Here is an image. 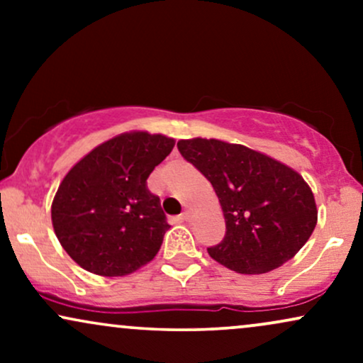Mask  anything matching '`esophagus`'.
I'll list each match as a JSON object with an SVG mask.
<instances>
[{
    "label": "esophagus",
    "mask_w": 363,
    "mask_h": 363,
    "mask_svg": "<svg viewBox=\"0 0 363 363\" xmlns=\"http://www.w3.org/2000/svg\"><path fill=\"white\" fill-rule=\"evenodd\" d=\"M182 216V220H186V222H189V220H193V216H194V213L191 210H186L184 213L181 215Z\"/></svg>",
    "instance_id": "esophagus-1"
}]
</instances>
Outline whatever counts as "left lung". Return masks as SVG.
<instances>
[{
  "instance_id": "obj_1",
  "label": "left lung",
  "mask_w": 363,
  "mask_h": 363,
  "mask_svg": "<svg viewBox=\"0 0 363 363\" xmlns=\"http://www.w3.org/2000/svg\"><path fill=\"white\" fill-rule=\"evenodd\" d=\"M177 148L213 186L225 218L223 240L208 254L242 274L280 268L318 223L312 189L297 170L244 145L179 140Z\"/></svg>"
}]
</instances>
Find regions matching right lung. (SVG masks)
Instances as JSON below:
<instances>
[{"label":"right lung","mask_w":363,"mask_h":363,"mask_svg":"<svg viewBox=\"0 0 363 363\" xmlns=\"http://www.w3.org/2000/svg\"><path fill=\"white\" fill-rule=\"evenodd\" d=\"M176 140L148 131L121 133L68 170L52 199L57 240L99 277H126L157 256L170 225L147 187Z\"/></svg>","instance_id":"1"}]
</instances>
